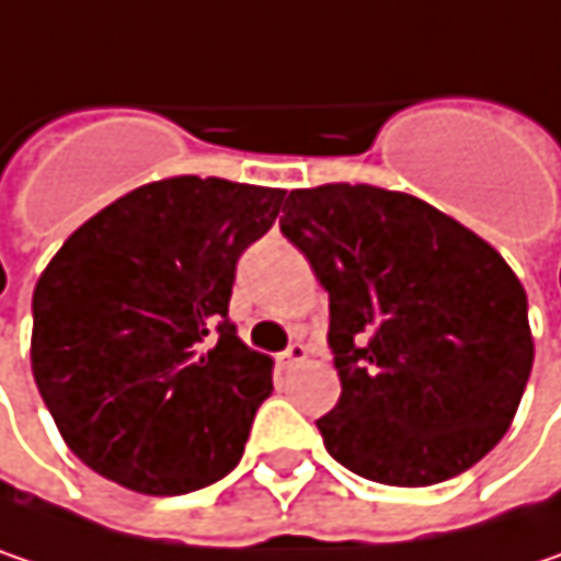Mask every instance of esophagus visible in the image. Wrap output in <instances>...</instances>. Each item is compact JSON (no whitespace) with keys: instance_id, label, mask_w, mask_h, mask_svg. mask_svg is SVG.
<instances>
[{"instance_id":"esophagus-1","label":"esophagus","mask_w":561,"mask_h":561,"mask_svg":"<svg viewBox=\"0 0 561 561\" xmlns=\"http://www.w3.org/2000/svg\"><path fill=\"white\" fill-rule=\"evenodd\" d=\"M306 357H309V347L297 341V344H290L284 354H277V364H280L284 370H294V367H300Z\"/></svg>"}]
</instances>
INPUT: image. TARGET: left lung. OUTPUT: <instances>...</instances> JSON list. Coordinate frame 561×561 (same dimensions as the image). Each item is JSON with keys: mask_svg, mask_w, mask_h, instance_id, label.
Masks as SVG:
<instances>
[{"mask_svg": "<svg viewBox=\"0 0 561 561\" xmlns=\"http://www.w3.org/2000/svg\"><path fill=\"white\" fill-rule=\"evenodd\" d=\"M280 232L329 290L339 405L325 450L399 489L454 479L511 427L534 367L511 264L421 197L374 184L290 191Z\"/></svg>", "mask_w": 561, "mask_h": 561, "instance_id": "8db88e82", "label": "left lung"}]
</instances>
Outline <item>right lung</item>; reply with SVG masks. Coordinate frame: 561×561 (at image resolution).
<instances>
[{"label":"right lung","instance_id":"1","mask_svg":"<svg viewBox=\"0 0 561 561\" xmlns=\"http://www.w3.org/2000/svg\"><path fill=\"white\" fill-rule=\"evenodd\" d=\"M280 187L172 175L85 220L34 287L31 374L66 447L140 495H187L242 460L274 360L229 322L236 261Z\"/></svg>","mask_w":561,"mask_h":561}]
</instances>
